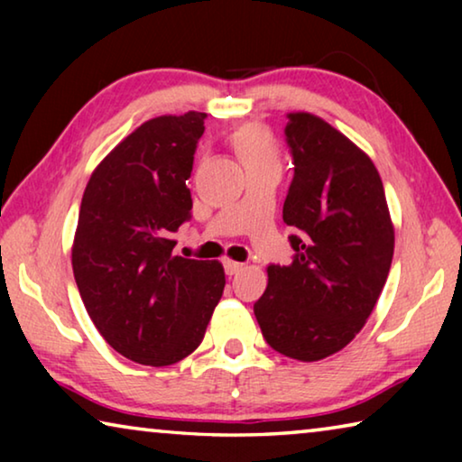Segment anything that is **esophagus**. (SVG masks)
Wrapping results in <instances>:
<instances>
[{"label": "esophagus", "instance_id": "esophagus-1", "mask_svg": "<svg viewBox=\"0 0 462 462\" xmlns=\"http://www.w3.org/2000/svg\"><path fill=\"white\" fill-rule=\"evenodd\" d=\"M242 269H245V264L242 263H236V261H224V271L226 275H236V273H240Z\"/></svg>", "mask_w": 462, "mask_h": 462}]
</instances>
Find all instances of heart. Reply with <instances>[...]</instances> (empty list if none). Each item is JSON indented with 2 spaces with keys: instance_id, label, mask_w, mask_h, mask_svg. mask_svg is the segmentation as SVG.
<instances>
[{
  "instance_id": "1",
  "label": "heart",
  "mask_w": 462,
  "mask_h": 462,
  "mask_svg": "<svg viewBox=\"0 0 462 462\" xmlns=\"http://www.w3.org/2000/svg\"><path fill=\"white\" fill-rule=\"evenodd\" d=\"M232 146L238 152L242 165L248 171L263 167H279L281 152L275 136L263 124L248 122L232 132Z\"/></svg>"
}]
</instances>
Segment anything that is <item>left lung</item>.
I'll return each instance as SVG.
<instances>
[{"label": "left lung", "instance_id": "obj_1", "mask_svg": "<svg viewBox=\"0 0 462 462\" xmlns=\"http://www.w3.org/2000/svg\"><path fill=\"white\" fill-rule=\"evenodd\" d=\"M293 179L283 222L297 234L291 264H269L254 316L269 346L311 363L361 332L393 259L385 191L361 148L311 114H289Z\"/></svg>", "mask_w": 462, "mask_h": 462}]
</instances>
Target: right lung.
Instances as JSON below:
<instances>
[{
	"label": "right lung",
	"mask_w": 462,
	"mask_h": 462,
	"mask_svg": "<svg viewBox=\"0 0 462 462\" xmlns=\"http://www.w3.org/2000/svg\"><path fill=\"white\" fill-rule=\"evenodd\" d=\"M206 114L161 116L93 171L73 242V273L99 334L130 361L179 363L199 346L224 293L220 263L175 256L191 217L193 154Z\"/></svg>",
	"instance_id": "obj_1"
}]
</instances>
